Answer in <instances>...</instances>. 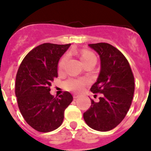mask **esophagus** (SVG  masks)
<instances>
[{
	"instance_id": "1",
	"label": "esophagus",
	"mask_w": 151,
	"mask_h": 151,
	"mask_svg": "<svg viewBox=\"0 0 151 151\" xmlns=\"http://www.w3.org/2000/svg\"><path fill=\"white\" fill-rule=\"evenodd\" d=\"M79 97V95L77 94H74V99H77Z\"/></svg>"
}]
</instances>
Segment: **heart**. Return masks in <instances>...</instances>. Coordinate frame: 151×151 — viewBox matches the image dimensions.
<instances>
[{
  "label": "heart",
  "mask_w": 151,
  "mask_h": 151,
  "mask_svg": "<svg viewBox=\"0 0 151 151\" xmlns=\"http://www.w3.org/2000/svg\"><path fill=\"white\" fill-rule=\"evenodd\" d=\"M81 59L83 63V65H85L86 63L89 62V61L96 59V56L94 55V54H92V52H89V51H83V52H81ZM67 60V55H65L61 59L59 64V70H62L65 68ZM86 83H87V81L84 80V79H69V80H68V81L64 83V86L65 87V89H68V90L78 92V91H81L83 89L84 86L86 85Z\"/></svg>",
  "instance_id": "1"
}]
</instances>
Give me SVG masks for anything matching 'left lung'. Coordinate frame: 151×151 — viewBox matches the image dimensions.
<instances>
[{
  "instance_id": "1",
  "label": "left lung",
  "mask_w": 151,
  "mask_h": 151,
  "mask_svg": "<svg viewBox=\"0 0 151 151\" xmlns=\"http://www.w3.org/2000/svg\"><path fill=\"white\" fill-rule=\"evenodd\" d=\"M88 46L99 54L101 62L100 73L90 90L101 95L98 102L91 100L83 119L93 129L110 131L121 123L131 106L134 76L126 57L114 47L106 43Z\"/></svg>"
}]
</instances>
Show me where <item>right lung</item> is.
Returning <instances> with one entry per match:
<instances>
[{
	"mask_svg": "<svg viewBox=\"0 0 151 151\" xmlns=\"http://www.w3.org/2000/svg\"><path fill=\"white\" fill-rule=\"evenodd\" d=\"M70 44L43 43L28 52L19 68L16 96L19 108L29 126L41 132L59 128L64 112L73 101L70 92L59 98L50 94L51 83L58 77V64Z\"/></svg>",
	"mask_w": 151,
	"mask_h": 151,
	"instance_id": "obj_1",
	"label": "right lung"
}]
</instances>
